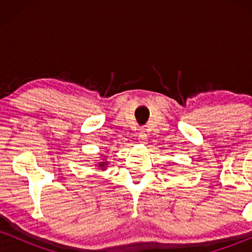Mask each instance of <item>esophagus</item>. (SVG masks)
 I'll list each match as a JSON object with an SVG mask.
<instances>
[{"mask_svg": "<svg viewBox=\"0 0 252 252\" xmlns=\"http://www.w3.org/2000/svg\"><path fill=\"white\" fill-rule=\"evenodd\" d=\"M137 140H138V142L140 143H142V144H144L147 142V134L144 131H141V132H138V136H137Z\"/></svg>", "mask_w": 252, "mask_h": 252, "instance_id": "obj_1", "label": "esophagus"}]
</instances>
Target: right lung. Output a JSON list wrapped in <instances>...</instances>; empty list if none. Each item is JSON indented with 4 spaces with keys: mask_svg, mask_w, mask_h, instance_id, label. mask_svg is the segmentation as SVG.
<instances>
[{
    "mask_svg": "<svg viewBox=\"0 0 252 252\" xmlns=\"http://www.w3.org/2000/svg\"><path fill=\"white\" fill-rule=\"evenodd\" d=\"M108 163H109V161H106V158L104 156V158H102V161H100V162L96 163V167H98V168L102 169V170H105L106 167H108Z\"/></svg>",
    "mask_w": 252,
    "mask_h": 252,
    "instance_id": "add662e5",
    "label": "right lung"
}]
</instances>
